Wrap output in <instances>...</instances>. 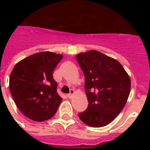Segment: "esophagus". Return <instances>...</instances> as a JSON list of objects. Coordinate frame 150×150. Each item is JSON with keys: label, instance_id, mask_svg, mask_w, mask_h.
I'll use <instances>...</instances> for the list:
<instances>
[{"label": "esophagus", "instance_id": "1", "mask_svg": "<svg viewBox=\"0 0 150 150\" xmlns=\"http://www.w3.org/2000/svg\"><path fill=\"white\" fill-rule=\"evenodd\" d=\"M75 91H74L73 89H71V90H70V93H69V94H67V97H68L69 99H71V98L72 97V96L75 94Z\"/></svg>", "mask_w": 150, "mask_h": 150}]
</instances>
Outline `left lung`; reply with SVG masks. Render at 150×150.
Listing matches in <instances>:
<instances>
[{"label":"left lung","mask_w":150,"mask_h":150,"mask_svg":"<svg viewBox=\"0 0 150 150\" xmlns=\"http://www.w3.org/2000/svg\"><path fill=\"white\" fill-rule=\"evenodd\" d=\"M85 77L87 109L79 113L82 121L91 127L108 125L119 115L129 98L131 81L116 59L96 50L76 55Z\"/></svg>","instance_id":"obj_1"}]
</instances>
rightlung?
<instances>
[{"label":"right lung","mask_w":150,"mask_h":150,"mask_svg":"<svg viewBox=\"0 0 150 150\" xmlns=\"http://www.w3.org/2000/svg\"><path fill=\"white\" fill-rule=\"evenodd\" d=\"M62 59L53 52L34 54L18 62L9 78V89L18 109L34 121L50 119L62 99L57 93L53 78L54 69Z\"/></svg>","instance_id":"obj_1"}]
</instances>
